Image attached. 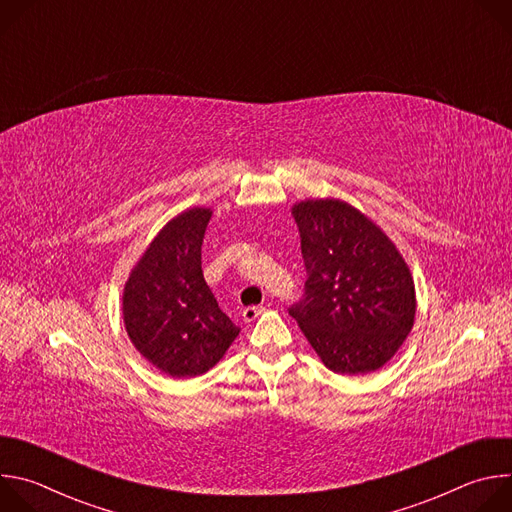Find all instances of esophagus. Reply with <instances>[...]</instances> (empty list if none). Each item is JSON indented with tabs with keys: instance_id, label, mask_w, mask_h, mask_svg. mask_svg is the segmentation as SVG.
Segmentation results:
<instances>
[{
	"instance_id": "1",
	"label": "esophagus",
	"mask_w": 512,
	"mask_h": 512,
	"mask_svg": "<svg viewBox=\"0 0 512 512\" xmlns=\"http://www.w3.org/2000/svg\"><path fill=\"white\" fill-rule=\"evenodd\" d=\"M265 312V306H249L243 310V320L245 322H253L255 318H259Z\"/></svg>"
}]
</instances>
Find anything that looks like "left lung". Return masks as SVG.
<instances>
[{
  "label": "left lung",
  "instance_id": "8db88e82",
  "mask_svg": "<svg viewBox=\"0 0 512 512\" xmlns=\"http://www.w3.org/2000/svg\"><path fill=\"white\" fill-rule=\"evenodd\" d=\"M291 212L308 279L289 316L330 371L381 369L415 318V287L403 257L373 221L342 200H306Z\"/></svg>",
  "mask_w": 512,
  "mask_h": 512
}]
</instances>
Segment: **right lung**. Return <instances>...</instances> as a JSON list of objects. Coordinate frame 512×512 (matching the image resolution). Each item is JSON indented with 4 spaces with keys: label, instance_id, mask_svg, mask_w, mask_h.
<instances>
[{
    "label": "right lung",
    "instance_id": "1",
    "mask_svg": "<svg viewBox=\"0 0 512 512\" xmlns=\"http://www.w3.org/2000/svg\"><path fill=\"white\" fill-rule=\"evenodd\" d=\"M208 221V208L178 214L125 283L123 320L133 346L174 379L212 369L241 332L218 308L202 275L200 251Z\"/></svg>",
    "mask_w": 512,
    "mask_h": 512
}]
</instances>
